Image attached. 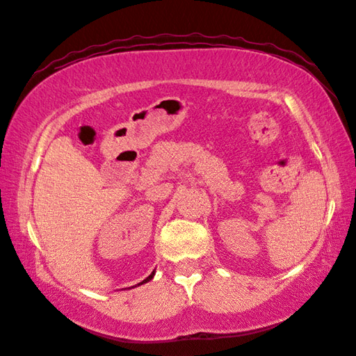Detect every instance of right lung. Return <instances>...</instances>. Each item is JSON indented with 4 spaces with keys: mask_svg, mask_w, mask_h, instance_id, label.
Listing matches in <instances>:
<instances>
[{
    "mask_svg": "<svg viewBox=\"0 0 356 356\" xmlns=\"http://www.w3.org/2000/svg\"><path fill=\"white\" fill-rule=\"evenodd\" d=\"M153 277H154V270H153V272H151V274H149V275H148V277H147L145 280H143V282H140V283H139L138 286H140V284H143V283H147V282H149V280H151V278H153Z\"/></svg>",
    "mask_w": 356,
    "mask_h": 356,
    "instance_id": "obj_1",
    "label": "right lung"
}]
</instances>
